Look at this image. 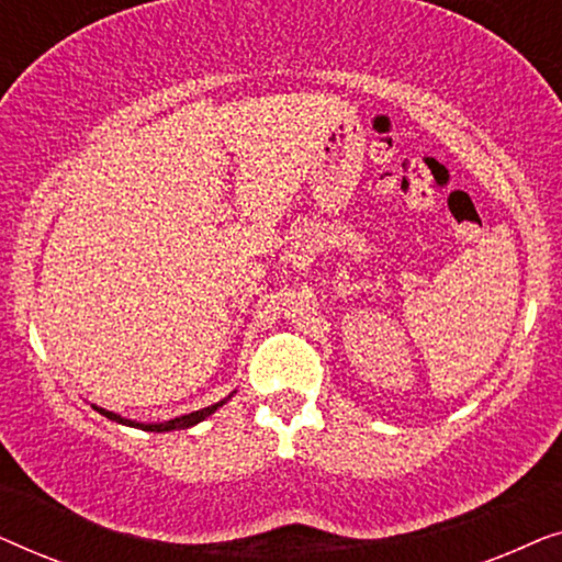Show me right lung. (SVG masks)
I'll use <instances>...</instances> for the list:
<instances>
[{
	"instance_id": "obj_1",
	"label": "right lung",
	"mask_w": 562,
	"mask_h": 562,
	"mask_svg": "<svg viewBox=\"0 0 562 562\" xmlns=\"http://www.w3.org/2000/svg\"><path fill=\"white\" fill-rule=\"evenodd\" d=\"M233 394H235V391H233ZM233 394H229V396H233ZM229 396L222 398V402H217V404H212V406H204V409H199V412L183 414V417H176V419H168V422H148V425H145V422H135V419L120 417V414H114V412H110V409H102V406H94V409H97L99 414H102V417L117 422V425L137 427V429H143V432H173V429H189V427L199 425V422H204L206 417H212V414L217 412L222 404L229 402Z\"/></svg>"
}]
</instances>
